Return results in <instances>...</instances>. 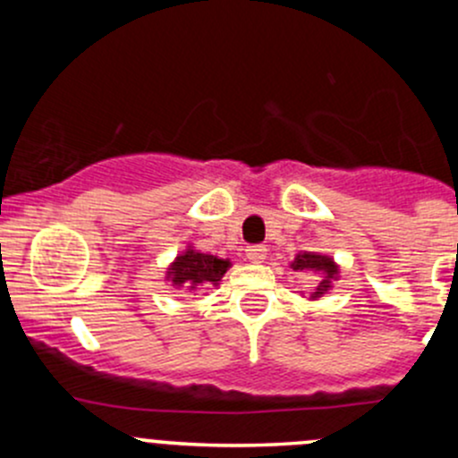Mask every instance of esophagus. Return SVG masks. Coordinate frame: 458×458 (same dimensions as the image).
<instances>
[{
  "instance_id": "34e87169",
  "label": "esophagus",
  "mask_w": 458,
  "mask_h": 458,
  "mask_svg": "<svg viewBox=\"0 0 458 458\" xmlns=\"http://www.w3.org/2000/svg\"><path fill=\"white\" fill-rule=\"evenodd\" d=\"M266 252H267V248L261 246V243H255V246L246 248V257L250 259L252 263H259L261 259H266Z\"/></svg>"
}]
</instances>
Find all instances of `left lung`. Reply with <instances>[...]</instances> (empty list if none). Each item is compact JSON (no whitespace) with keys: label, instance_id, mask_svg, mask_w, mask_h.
Here are the masks:
<instances>
[{"label":"left lung","instance_id":"1","mask_svg":"<svg viewBox=\"0 0 458 458\" xmlns=\"http://www.w3.org/2000/svg\"><path fill=\"white\" fill-rule=\"evenodd\" d=\"M293 270L297 272L312 270V272H318V275H323L321 281L317 284L315 294H312V297H321L323 293H327L332 285V279H335L336 275L335 261L327 257L317 255V252H303V255H297V259L293 261Z\"/></svg>","mask_w":458,"mask_h":458}]
</instances>
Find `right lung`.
Returning <instances> with one entry per match:
<instances>
[{"label":"right lung","mask_w":458,"mask_h":458,"mask_svg":"<svg viewBox=\"0 0 458 458\" xmlns=\"http://www.w3.org/2000/svg\"><path fill=\"white\" fill-rule=\"evenodd\" d=\"M230 261H224L219 257L203 255V252L188 250L177 261L168 267V279L177 288H197L203 284H216L228 270Z\"/></svg>","instance_id":"1"}]
</instances>
